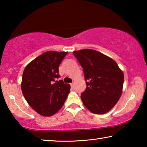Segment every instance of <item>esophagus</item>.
Wrapping results in <instances>:
<instances>
[{"mask_svg": "<svg viewBox=\"0 0 147 147\" xmlns=\"http://www.w3.org/2000/svg\"><path fill=\"white\" fill-rule=\"evenodd\" d=\"M71 88H74V83H73V82L71 84Z\"/></svg>", "mask_w": 147, "mask_h": 147, "instance_id": "1", "label": "esophagus"}]
</instances>
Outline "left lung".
<instances>
[{
	"label": "left lung",
	"mask_w": 147,
	"mask_h": 147,
	"mask_svg": "<svg viewBox=\"0 0 147 147\" xmlns=\"http://www.w3.org/2000/svg\"><path fill=\"white\" fill-rule=\"evenodd\" d=\"M83 69L86 89L81 94L84 105L93 113L104 114L120 98L124 74L116 62L92 49L74 51Z\"/></svg>",
	"instance_id": "8db88e82"
}]
</instances>
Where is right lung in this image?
Returning a JSON list of instances; mask_svg holds the SVG:
<instances>
[{
  "label": "right lung",
  "mask_w": 147,
  "mask_h": 147,
  "mask_svg": "<svg viewBox=\"0 0 147 147\" xmlns=\"http://www.w3.org/2000/svg\"><path fill=\"white\" fill-rule=\"evenodd\" d=\"M67 52H45L27 65L21 89L27 102L37 113L52 116L63 106L71 86L59 80V64Z\"/></svg>",
  "instance_id": "add662e5"
}]
</instances>
